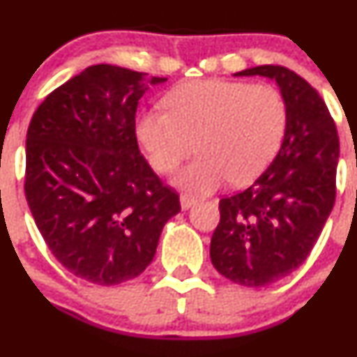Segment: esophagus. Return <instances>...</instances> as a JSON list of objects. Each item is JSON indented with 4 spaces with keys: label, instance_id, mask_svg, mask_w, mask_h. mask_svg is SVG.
Masks as SVG:
<instances>
[{
    "label": "esophagus",
    "instance_id": "esophagus-1",
    "mask_svg": "<svg viewBox=\"0 0 357 357\" xmlns=\"http://www.w3.org/2000/svg\"><path fill=\"white\" fill-rule=\"evenodd\" d=\"M179 202H181V208L183 211H186V208H190L192 205L197 204V199L195 197L192 195H181V199H179Z\"/></svg>",
    "mask_w": 357,
    "mask_h": 357
}]
</instances>
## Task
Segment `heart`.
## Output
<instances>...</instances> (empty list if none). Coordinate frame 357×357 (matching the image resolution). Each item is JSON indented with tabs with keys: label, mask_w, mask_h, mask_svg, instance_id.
<instances>
[{
	"label": "heart",
	"mask_w": 357,
	"mask_h": 357,
	"mask_svg": "<svg viewBox=\"0 0 357 357\" xmlns=\"http://www.w3.org/2000/svg\"><path fill=\"white\" fill-rule=\"evenodd\" d=\"M165 110H146L136 135L153 169L174 172L193 150L200 153L174 183L192 193H211L231 181H254L282 145L287 109L268 84L233 81L181 82L164 96Z\"/></svg>",
	"instance_id": "obj_1"
}]
</instances>
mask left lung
<instances>
[{
  "mask_svg": "<svg viewBox=\"0 0 357 357\" xmlns=\"http://www.w3.org/2000/svg\"><path fill=\"white\" fill-rule=\"evenodd\" d=\"M235 75L276 81L287 109L282 149L243 192L219 200L211 240L214 268L238 285L266 287L289 276L311 254L335 204L338 136L319 93L282 66Z\"/></svg>",
  "mask_w": 357,
  "mask_h": 357,
  "instance_id": "left-lung-1",
  "label": "left lung"
}]
</instances>
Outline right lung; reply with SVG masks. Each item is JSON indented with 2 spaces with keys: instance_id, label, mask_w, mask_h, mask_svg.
<instances>
[{
  "instance_id": "1",
  "label": "right lung",
  "mask_w": 357,
  "mask_h": 357,
  "mask_svg": "<svg viewBox=\"0 0 357 357\" xmlns=\"http://www.w3.org/2000/svg\"><path fill=\"white\" fill-rule=\"evenodd\" d=\"M165 77L98 63L50 93L25 142V199L56 261L95 285L136 278L181 211L136 139V109Z\"/></svg>"
}]
</instances>
